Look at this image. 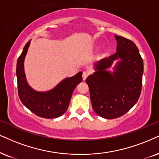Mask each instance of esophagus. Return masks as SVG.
<instances>
[{
    "mask_svg": "<svg viewBox=\"0 0 159 159\" xmlns=\"http://www.w3.org/2000/svg\"><path fill=\"white\" fill-rule=\"evenodd\" d=\"M89 72L84 71L83 74V80H85L86 78L88 77V76H89Z\"/></svg>",
    "mask_w": 159,
    "mask_h": 159,
    "instance_id": "obj_1",
    "label": "esophagus"
}]
</instances>
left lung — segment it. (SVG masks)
Segmentation results:
<instances>
[{"label":"left lung","instance_id":"left-lung-1","mask_svg":"<svg viewBox=\"0 0 159 159\" xmlns=\"http://www.w3.org/2000/svg\"><path fill=\"white\" fill-rule=\"evenodd\" d=\"M116 52L94 65L97 71L85 82L90 90L93 111L105 119H116L134 106L140 97L144 70L143 60L133 41L115 35ZM120 58L115 71H107L114 60Z\"/></svg>","mask_w":159,"mask_h":159}]
</instances>
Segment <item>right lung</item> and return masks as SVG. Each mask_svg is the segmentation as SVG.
Here are the masks:
<instances>
[{
	"label": "right lung",
	"mask_w": 159,
	"mask_h": 159,
	"mask_svg": "<svg viewBox=\"0 0 159 159\" xmlns=\"http://www.w3.org/2000/svg\"><path fill=\"white\" fill-rule=\"evenodd\" d=\"M29 45L30 40L25 44L17 61L19 98L23 105L35 115L46 119L57 118L67 111L74 90L83 80V72L66 78L50 91H35L27 83L24 71V60Z\"/></svg>",
	"instance_id": "right-lung-1"
}]
</instances>
